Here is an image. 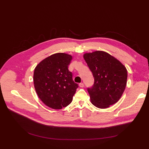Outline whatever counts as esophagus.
I'll use <instances>...</instances> for the list:
<instances>
[{"label": "esophagus", "instance_id": "34e87169", "mask_svg": "<svg viewBox=\"0 0 149 149\" xmlns=\"http://www.w3.org/2000/svg\"><path fill=\"white\" fill-rule=\"evenodd\" d=\"M79 87H81V88H83L84 87V84L83 83H81L79 84Z\"/></svg>", "mask_w": 149, "mask_h": 149}]
</instances>
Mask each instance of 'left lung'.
Listing matches in <instances>:
<instances>
[{
	"label": "left lung",
	"instance_id": "left-lung-1",
	"mask_svg": "<svg viewBox=\"0 0 149 149\" xmlns=\"http://www.w3.org/2000/svg\"><path fill=\"white\" fill-rule=\"evenodd\" d=\"M83 57L94 78L93 86L88 88L91 103L101 109L116 103L123 95L127 84L125 67L105 52L87 53Z\"/></svg>",
	"mask_w": 149,
	"mask_h": 149
}]
</instances>
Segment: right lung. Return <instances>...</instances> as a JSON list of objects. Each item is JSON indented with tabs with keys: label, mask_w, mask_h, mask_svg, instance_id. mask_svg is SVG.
<instances>
[{
	"label": "right lung",
	"mask_w": 149,
	"mask_h": 149,
	"mask_svg": "<svg viewBox=\"0 0 149 149\" xmlns=\"http://www.w3.org/2000/svg\"><path fill=\"white\" fill-rule=\"evenodd\" d=\"M71 60L70 55L58 53L46 58L35 68L36 93L45 104L53 109L68 106L78 88L68 68Z\"/></svg>",
	"instance_id": "obj_1"
}]
</instances>
